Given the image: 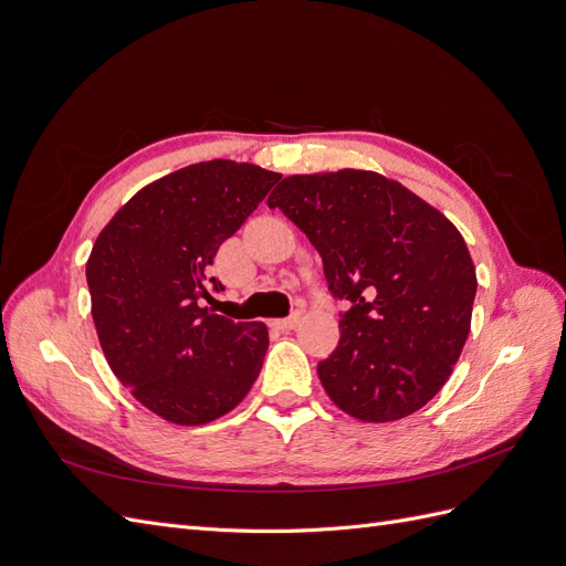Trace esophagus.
<instances>
[{
  "label": "esophagus",
  "mask_w": 566,
  "mask_h": 566,
  "mask_svg": "<svg viewBox=\"0 0 566 566\" xmlns=\"http://www.w3.org/2000/svg\"><path fill=\"white\" fill-rule=\"evenodd\" d=\"M300 314H293L290 318H279V321H273L271 325L273 328H279V331H283V333H287V331H293V328H297V323H300Z\"/></svg>",
  "instance_id": "1"
}]
</instances>
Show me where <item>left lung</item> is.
<instances>
[{
    "label": "left lung",
    "mask_w": 566,
    "mask_h": 566,
    "mask_svg": "<svg viewBox=\"0 0 566 566\" xmlns=\"http://www.w3.org/2000/svg\"><path fill=\"white\" fill-rule=\"evenodd\" d=\"M271 210L295 221L352 306L339 345L318 364L331 401L361 422L413 416L447 385L465 347L476 293L453 221L370 169L285 177Z\"/></svg>",
    "instance_id": "obj_1"
}]
</instances>
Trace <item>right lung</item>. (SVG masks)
I'll list each match as a JSON object with an SVG mask.
<instances>
[{
	"mask_svg": "<svg viewBox=\"0 0 566 566\" xmlns=\"http://www.w3.org/2000/svg\"><path fill=\"white\" fill-rule=\"evenodd\" d=\"M279 179L252 163L188 165L136 191L96 235L87 285L101 349L132 397L167 422L227 416L262 370L266 325L233 323L200 300H210L219 245Z\"/></svg>",
	"mask_w": 566,
	"mask_h": 566,
	"instance_id": "add662e5",
	"label": "right lung"
}]
</instances>
